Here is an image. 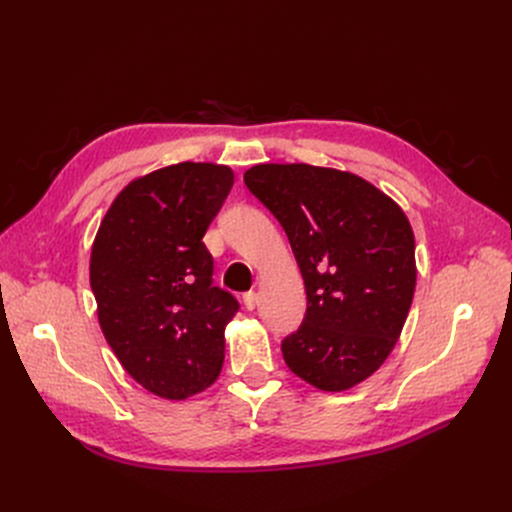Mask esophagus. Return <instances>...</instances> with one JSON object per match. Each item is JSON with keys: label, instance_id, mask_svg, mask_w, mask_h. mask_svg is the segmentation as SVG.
I'll list each match as a JSON object with an SVG mask.
<instances>
[{"label": "esophagus", "instance_id": "1", "mask_svg": "<svg viewBox=\"0 0 512 512\" xmlns=\"http://www.w3.org/2000/svg\"><path fill=\"white\" fill-rule=\"evenodd\" d=\"M243 303H245V307L252 312V309H256V305H258V294H256V292H245Z\"/></svg>", "mask_w": 512, "mask_h": 512}]
</instances>
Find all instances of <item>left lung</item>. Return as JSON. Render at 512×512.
<instances>
[{
  "mask_svg": "<svg viewBox=\"0 0 512 512\" xmlns=\"http://www.w3.org/2000/svg\"><path fill=\"white\" fill-rule=\"evenodd\" d=\"M245 185L286 230L307 312L282 342L288 369L342 393L389 359L416 288L414 232L391 196L327 166L256 164Z\"/></svg>",
  "mask_w": 512,
  "mask_h": 512,
  "instance_id": "1",
  "label": "left lung"
}]
</instances>
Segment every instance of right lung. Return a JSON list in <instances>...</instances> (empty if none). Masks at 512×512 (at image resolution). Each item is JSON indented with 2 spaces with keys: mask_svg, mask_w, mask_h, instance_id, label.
Segmentation results:
<instances>
[{
  "mask_svg": "<svg viewBox=\"0 0 512 512\" xmlns=\"http://www.w3.org/2000/svg\"><path fill=\"white\" fill-rule=\"evenodd\" d=\"M235 173L179 162L132 179L108 207L89 258L98 322L123 369L149 393L183 401L218 380L239 303L213 286L205 232Z\"/></svg>",
  "mask_w": 512,
  "mask_h": 512,
  "instance_id": "obj_1",
  "label": "right lung"
}]
</instances>
